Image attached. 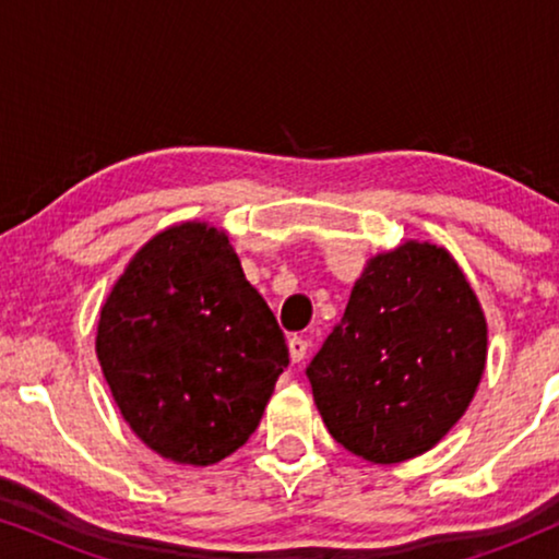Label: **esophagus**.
Wrapping results in <instances>:
<instances>
[{
  "instance_id": "34e87169",
  "label": "esophagus",
  "mask_w": 559,
  "mask_h": 559,
  "mask_svg": "<svg viewBox=\"0 0 559 559\" xmlns=\"http://www.w3.org/2000/svg\"><path fill=\"white\" fill-rule=\"evenodd\" d=\"M287 346H289V358H293L295 364H300L305 356H308V348H310V343L302 338V335H293V338L287 341Z\"/></svg>"
}]
</instances>
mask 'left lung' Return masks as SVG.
<instances>
[{
	"mask_svg": "<svg viewBox=\"0 0 559 559\" xmlns=\"http://www.w3.org/2000/svg\"><path fill=\"white\" fill-rule=\"evenodd\" d=\"M486 318L455 259L407 241L369 259L308 369L328 432L371 463L438 445L486 369Z\"/></svg>",
	"mask_w": 559,
	"mask_h": 559,
	"instance_id": "left-lung-1",
	"label": "left lung"
}]
</instances>
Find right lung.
<instances>
[{
  "mask_svg": "<svg viewBox=\"0 0 559 559\" xmlns=\"http://www.w3.org/2000/svg\"><path fill=\"white\" fill-rule=\"evenodd\" d=\"M96 356L136 438L186 465L239 450L289 364L226 231L198 221L136 251L102 308Z\"/></svg>",
  "mask_w": 559,
  "mask_h": 559,
  "instance_id": "1",
  "label": "right lung"
}]
</instances>
